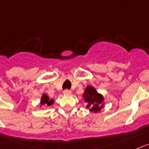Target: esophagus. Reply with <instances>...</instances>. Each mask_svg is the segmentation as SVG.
I'll list each match as a JSON object with an SVG mask.
<instances>
[{
    "mask_svg": "<svg viewBox=\"0 0 149 149\" xmlns=\"http://www.w3.org/2000/svg\"><path fill=\"white\" fill-rule=\"evenodd\" d=\"M63 93L65 94V95H70V93H71V92H70V90H65L63 91Z\"/></svg>",
    "mask_w": 149,
    "mask_h": 149,
    "instance_id": "34e87169",
    "label": "esophagus"
}]
</instances>
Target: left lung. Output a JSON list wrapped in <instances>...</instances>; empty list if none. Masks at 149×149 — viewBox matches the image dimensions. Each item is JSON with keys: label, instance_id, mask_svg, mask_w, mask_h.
Listing matches in <instances>:
<instances>
[{"label": "left lung", "instance_id": "obj_1", "mask_svg": "<svg viewBox=\"0 0 149 149\" xmlns=\"http://www.w3.org/2000/svg\"><path fill=\"white\" fill-rule=\"evenodd\" d=\"M83 98L84 102L87 104V108L90 109V112H99L104 107V97L92 86H87L86 87Z\"/></svg>", "mask_w": 149, "mask_h": 149}]
</instances>
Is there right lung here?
<instances>
[{
    "mask_svg": "<svg viewBox=\"0 0 149 149\" xmlns=\"http://www.w3.org/2000/svg\"><path fill=\"white\" fill-rule=\"evenodd\" d=\"M54 103V99H50L46 94H43V95H42L41 100H40V105L46 104L47 106L49 107V106H51Z\"/></svg>",
    "mask_w": 149,
    "mask_h": 149,
    "instance_id": "right-lung-1",
    "label": "right lung"
}]
</instances>
